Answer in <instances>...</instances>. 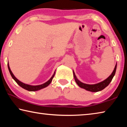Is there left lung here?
Here are the masks:
<instances>
[{
  "label": "left lung",
  "instance_id": "left-lung-1",
  "mask_svg": "<svg viewBox=\"0 0 127 127\" xmlns=\"http://www.w3.org/2000/svg\"><path fill=\"white\" fill-rule=\"evenodd\" d=\"M117 64H116V65L115 66V68L114 69V70L112 72L110 76H109L107 78L105 79L104 81H103L101 82H99L98 83H96V84H94V85H89V84H86V83L81 82L80 81H79L78 79H77V77L76 75H75V73L73 70V77L75 79V81L77 83V84L78 85L79 87L81 88H82V89H84L86 90L89 91H91V92H98L100 91H101L103 89H104L105 87H106L107 86L109 85V83H110V82L112 80V79L113 78L115 74V72H116V69H117Z\"/></svg>",
  "mask_w": 127,
  "mask_h": 127
}]
</instances>
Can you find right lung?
Listing matches in <instances>:
<instances>
[{
  "mask_svg": "<svg viewBox=\"0 0 127 127\" xmlns=\"http://www.w3.org/2000/svg\"><path fill=\"white\" fill-rule=\"evenodd\" d=\"M8 69H9V73H10V75H11L12 77L13 78V79L16 82V83H17V84H18L19 86H20L21 87H22L23 89H24L26 90H27V91H38V90H40L41 89H44V88L48 86L50 84L51 81H52L53 78H54V77L55 74V72H54L52 77H51L49 81L46 82L45 83H43V84H42V85L33 86V85L26 84V83H23V82H21L20 81H19L18 79L14 76V74H13L12 72L11 71V70H10V68L9 67V64L8 63Z\"/></svg>",
  "mask_w": 127,
  "mask_h": 127,
  "instance_id": "right-lung-1",
  "label": "right lung"
}]
</instances>
